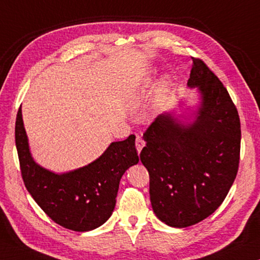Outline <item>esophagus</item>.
Instances as JSON below:
<instances>
[{
    "label": "esophagus",
    "instance_id": "obj_1",
    "mask_svg": "<svg viewBox=\"0 0 260 260\" xmlns=\"http://www.w3.org/2000/svg\"><path fill=\"white\" fill-rule=\"evenodd\" d=\"M135 147H136V150L140 153L141 150H142V148L144 147V141L143 139L141 138L140 135L136 136V140H135Z\"/></svg>",
    "mask_w": 260,
    "mask_h": 260
}]
</instances>
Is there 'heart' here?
I'll return each instance as SVG.
<instances>
[{
    "mask_svg": "<svg viewBox=\"0 0 260 260\" xmlns=\"http://www.w3.org/2000/svg\"><path fill=\"white\" fill-rule=\"evenodd\" d=\"M170 85V79L169 78H164L161 81V91L164 93L166 90V87H169ZM148 99V91L146 86H141L138 89H135L132 94L131 99H129V108L132 110H139L142 105L146 103V101Z\"/></svg>",
    "mask_w": 260,
    "mask_h": 260,
    "instance_id": "heart-1",
    "label": "heart"
}]
</instances>
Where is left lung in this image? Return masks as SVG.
I'll list each match as a JSON object with an SVG mask.
<instances>
[{"label": "left lung", "instance_id": "1", "mask_svg": "<svg viewBox=\"0 0 260 260\" xmlns=\"http://www.w3.org/2000/svg\"><path fill=\"white\" fill-rule=\"evenodd\" d=\"M187 85L200 93L192 121L159 114L143 134L140 153L153 212L175 228L195 225L219 208L240 162V118L226 88L199 58H192Z\"/></svg>", "mask_w": 260, "mask_h": 260}]
</instances>
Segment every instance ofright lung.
Returning <instances> with one entry per match:
<instances>
[{
    "instance_id": "1",
    "label": "right lung",
    "mask_w": 260,
    "mask_h": 260,
    "mask_svg": "<svg viewBox=\"0 0 260 260\" xmlns=\"http://www.w3.org/2000/svg\"><path fill=\"white\" fill-rule=\"evenodd\" d=\"M16 147L25 187L48 217L61 227L88 232L111 217L120 179L139 162L135 136L112 142L98 159L67 173L39 165L29 151L21 109L16 119Z\"/></svg>"
}]
</instances>
